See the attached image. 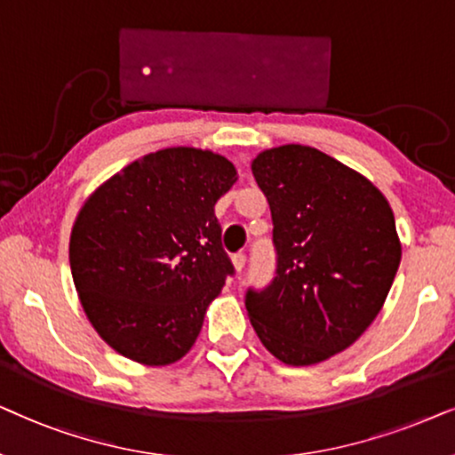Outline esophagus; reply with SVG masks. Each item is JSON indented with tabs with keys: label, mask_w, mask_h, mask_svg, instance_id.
<instances>
[{
	"label": "esophagus",
	"mask_w": 455,
	"mask_h": 455,
	"mask_svg": "<svg viewBox=\"0 0 455 455\" xmlns=\"http://www.w3.org/2000/svg\"><path fill=\"white\" fill-rule=\"evenodd\" d=\"M233 266H235V270H237V272L243 270L245 268V253H235Z\"/></svg>",
	"instance_id": "obj_1"
}]
</instances>
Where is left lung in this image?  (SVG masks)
<instances>
[{
	"label": "left lung",
	"mask_w": 455,
	"mask_h": 455,
	"mask_svg": "<svg viewBox=\"0 0 455 455\" xmlns=\"http://www.w3.org/2000/svg\"><path fill=\"white\" fill-rule=\"evenodd\" d=\"M253 177L268 199L275 278L245 307L264 347L284 364L339 354L383 307L402 259L395 218L377 187L307 145L259 154Z\"/></svg>",
	"instance_id": "8db88e82"
}]
</instances>
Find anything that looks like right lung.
Here are the masks:
<instances>
[{
    "mask_svg": "<svg viewBox=\"0 0 455 455\" xmlns=\"http://www.w3.org/2000/svg\"><path fill=\"white\" fill-rule=\"evenodd\" d=\"M237 179L227 157L156 151L114 174L72 227L70 270L84 314L126 358L166 366L202 331L235 266L214 205Z\"/></svg>",
    "mask_w": 455,
    "mask_h": 455,
    "instance_id": "add662e5",
    "label": "right lung"
}]
</instances>
